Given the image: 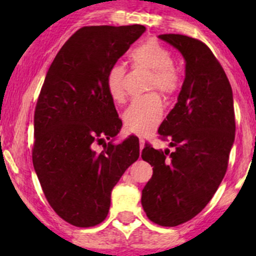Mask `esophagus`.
<instances>
[{"mask_svg": "<svg viewBox=\"0 0 256 256\" xmlns=\"http://www.w3.org/2000/svg\"><path fill=\"white\" fill-rule=\"evenodd\" d=\"M144 147V140L142 138H140V150H142Z\"/></svg>", "mask_w": 256, "mask_h": 256, "instance_id": "34e87169", "label": "esophagus"}]
</instances>
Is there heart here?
<instances>
[{
  "label": "heart",
  "instance_id": "b5f03b06",
  "mask_svg": "<svg viewBox=\"0 0 256 256\" xmlns=\"http://www.w3.org/2000/svg\"><path fill=\"white\" fill-rule=\"evenodd\" d=\"M135 68H144L151 72L147 89H156L160 94L168 98L177 92L180 76L174 68V56L170 49L154 40H146L135 47L128 54ZM126 69L122 64L115 63L108 69L105 82L109 95L115 102H124ZM164 106L156 94L144 95L132 100L124 112L122 118L126 128L134 134L147 135L160 124Z\"/></svg>",
  "mask_w": 256,
  "mask_h": 256
}]
</instances>
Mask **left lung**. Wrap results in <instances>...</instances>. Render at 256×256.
Here are the masks:
<instances>
[{
	"label": "left lung",
	"instance_id": "1",
	"mask_svg": "<svg viewBox=\"0 0 256 256\" xmlns=\"http://www.w3.org/2000/svg\"><path fill=\"white\" fill-rule=\"evenodd\" d=\"M158 38L180 52L186 76L176 105L158 128L176 150H142L154 174L141 203L150 220L176 226L202 212L218 190L236 138V118L230 82L210 49L187 36Z\"/></svg>",
	"mask_w": 256,
	"mask_h": 256
}]
</instances>
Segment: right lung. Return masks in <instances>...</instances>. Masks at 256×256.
I'll list each match as a JSON object with an SVG mask.
<instances>
[{
    "label": "right lung",
    "instance_id": "right-lung-1",
    "mask_svg": "<svg viewBox=\"0 0 256 256\" xmlns=\"http://www.w3.org/2000/svg\"><path fill=\"white\" fill-rule=\"evenodd\" d=\"M146 30L141 24L76 30L49 66L34 112V171L50 207L68 223L94 226L106 218L112 190L140 156L136 136L118 144L122 126L106 88L108 69Z\"/></svg>",
    "mask_w": 256,
    "mask_h": 256
}]
</instances>
